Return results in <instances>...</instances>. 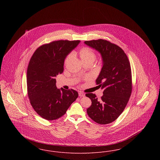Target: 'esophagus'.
Listing matches in <instances>:
<instances>
[{
  "instance_id": "1",
  "label": "esophagus",
  "mask_w": 160,
  "mask_h": 160,
  "mask_svg": "<svg viewBox=\"0 0 160 160\" xmlns=\"http://www.w3.org/2000/svg\"><path fill=\"white\" fill-rule=\"evenodd\" d=\"M78 95H79V97H84V96L85 95V94L83 92H78Z\"/></svg>"
}]
</instances>
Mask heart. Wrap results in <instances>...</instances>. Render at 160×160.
<instances>
[{
  "mask_svg": "<svg viewBox=\"0 0 160 160\" xmlns=\"http://www.w3.org/2000/svg\"><path fill=\"white\" fill-rule=\"evenodd\" d=\"M73 54H77L79 56L81 61L83 62L84 64L86 63H93L95 61L97 58V54L95 52L89 47H83L81 48L77 52H73ZM71 55L68 54L64 61V65L66 66L69 62L71 60Z\"/></svg>",
  "mask_w": 160,
  "mask_h": 160,
  "instance_id": "heart-1",
  "label": "heart"
}]
</instances>
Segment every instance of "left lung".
<instances>
[{"label":"left lung","mask_w":160,"mask_h":160,"mask_svg":"<svg viewBox=\"0 0 160 160\" xmlns=\"http://www.w3.org/2000/svg\"><path fill=\"white\" fill-rule=\"evenodd\" d=\"M84 43L96 49L102 56L103 65L96 84L103 90L98 99L95 94L86 93L92 104L87 113L99 124L114 121L127 106L132 92L131 69L128 58L122 48L105 39L86 41Z\"/></svg>","instance_id":"left-lung-1"}]
</instances>
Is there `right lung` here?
<instances>
[{
    "mask_svg": "<svg viewBox=\"0 0 160 160\" xmlns=\"http://www.w3.org/2000/svg\"><path fill=\"white\" fill-rule=\"evenodd\" d=\"M79 40L54 41L39 47L29 61L27 89L31 106L41 117L53 121L66 113L78 96L74 89H58L56 77L63 71L66 56Z\"/></svg>",
    "mask_w": 160,
    "mask_h": 160,
    "instance_id": "obj_1",
    "label": "right lung"
}]
</instances>
